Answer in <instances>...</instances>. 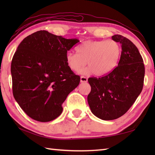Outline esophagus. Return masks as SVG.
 <instances>
[{"mask_svg": "<svg viewBox=\"0 0 155 155\" xmlns=\"http://www.w3.org/2000/svg\"><path fill=\"white\" fill-rule=\"evenodd\" d=\"M87 81V78L85 77H81V83H86Z\"/></svg>", "mask_w": 155, "mask_h": 155, "instance_id": "esophagus-1", "label": "esophagus"}]
</instances>
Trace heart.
I'll list each match as a JSON object with an SVG mask.
<instances>
[{
    "label": "heart",
    "mask_w": 155,
    "mask_h": 155,
    "mask_svg": "<svg viewBox=\"0 0 155 155\" xmlns=\"http://www.w3.org/2000/svg\"><path fill=\"white\" fill-rule=\"evenodd\" d=\"M77 53L68 52L65 63L72 72L80 71L84 65L87 67L81 71V74H93L103 77L111 72L119 64L122 48L116 41L87 40L77 48Z\"/></svg>",
    "instance_id": "obj_1"
}]
</instances>
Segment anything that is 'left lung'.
<instances>
[{
    "instance_id": "obj_1",
    "label": "left lung",
    "mask_w": 155,
    "mask_h": 155,
    "mask_svg": "<svg viewBox=\"0 0 155 155\" xmlns=\"http://www.w3.org/2000/svg\"><path fill=\"white\" fill-rule=\"evenodd\" d=\"M111 38L121 44L118 65L103 77L88 78L89 106L94 115L103 120L117 119L127 113L141 92L145 74L143 59L135 44L122 35Z\"/></svg>"
}]
</instances>
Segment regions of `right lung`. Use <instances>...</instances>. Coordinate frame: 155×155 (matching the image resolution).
I'll use <instances>...</instances> for the list:
<instances>
[{
  "mask_svg": "<svg viewBox=\"0 0 155 155\" xmlns=\"http://www.w3.org/2000/svg\"><path fill=\"white\" fill-rule=\"evenodd\" d=\"M78 41L39 31L18 46L11 65L13 94L32 119L46 122L57 118L68 95L79 84L80 77L65 63L68 51Z\"/></svg>",
  "mask_w": 155,
  "mask_h": 155,
  "instance_id": "right-lung-1",
  "label": "right lung"
}]
</instances>
